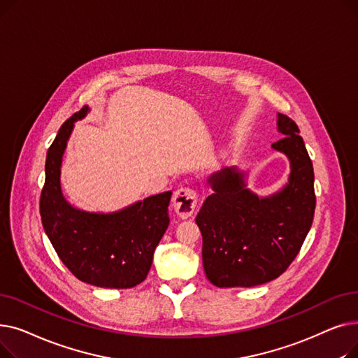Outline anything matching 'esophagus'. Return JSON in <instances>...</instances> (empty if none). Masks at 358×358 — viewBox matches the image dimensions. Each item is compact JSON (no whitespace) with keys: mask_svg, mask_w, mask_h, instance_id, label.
I'll return each mask as SVG.
<instances>
[{"mask_svg":"<svg viewBox=\"0 0 358 358\" xmlns=\"http://www.w3.org/2000/svg\"><path fill=\"white\" fill-rule=\"evenodd\" d=\"M173 206L181 219L190 217L197 208V192L189 187H181L173 196Z\"/></svg>","mask_w":358,"mask_h":358,"instance_id":"esophagus-1","label":"esophagus"}]
</instances>
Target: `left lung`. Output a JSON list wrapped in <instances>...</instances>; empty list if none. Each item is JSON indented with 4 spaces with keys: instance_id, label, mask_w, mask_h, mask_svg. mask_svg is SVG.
Segmentation results:
<instances>
[{
    "instance_id": "obj_1",
    "label": "left lung",
    "mask_w": 358,
    "mask_h": 358,
    "mask_svg": "<svg viewBox=\"0 0 358 358\" xmlns=\"http://www.w3.org/2000/svg\"><path fill=\"white\" fill-rule=\"evenodd\" d=\"M283 139L271 145L290 161L287 184L259 197L247 173L222 168L208 178L212 194L196 217L206 277L217 287H252L283 274L299 254L315 215L313 165L297 124L277 113Z\"/></svg>"
}]
</instances>
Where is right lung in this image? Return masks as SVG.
<instances>
[{
  "label": "right lung",
  "mask_w": 358,
  "mask_h": 358,
  "mask_svg": "<svg viewBox=\"0 0 358 358\" xmlns=\"http://www.w3.org/2000/svg\"><path fill=\"white\" fill-rule=\"evenodd\" d=\"M88 106L71 116L50 145L41 194L43 229L68 270L84 283L106 289H130L146 278L168 224L171 192L139 200L111 213L71 206L61 189V165L73 123Z\"/></svg>",
  "instance_id": "right-lung-1"
}]
</instances>
